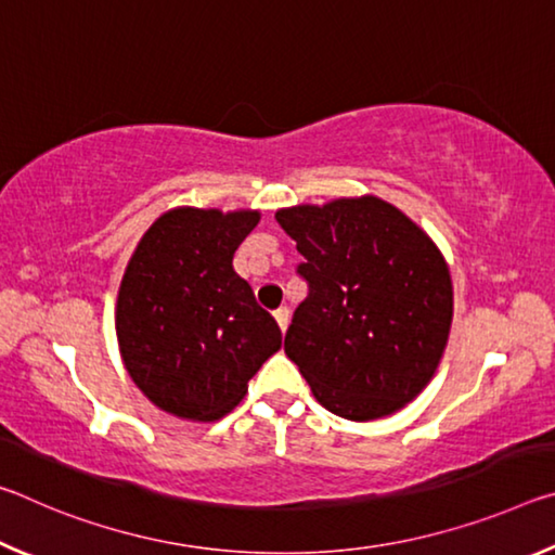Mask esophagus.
<instances>
[{
    "label": "esophagus",
    "mask_w": 555,
    "mask_h": 555,
    "mask_svg": "<svg viewBox=\"0 0 555 555\" xmlns=\"http://www.w3.org/2000/svg\"><path fill=\"white\" fill-rule=\"evenodd\" d=\"M274 318H276V323L281 327V333H286V327H288V308H279V311H274Z\"/></svg>",
    "instance_id": "obj_1"
}]
</instances>
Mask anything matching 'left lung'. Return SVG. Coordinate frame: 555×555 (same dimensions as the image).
Instances as JSON below:
<instances>
[{
  "label": "left lung",
  "instance_id": "left-lung-1",
  "mask_svg": "<svg viewBox=\"0 0 555 555\" xmlns=\"http://www.w3.org/2000/svg\"><path fill=\"white\" fill-rule=\"evenodd\" d=\"M276 220L311 288L288 325V360L335 416L362 424L401 411L434 379L453 325L443 251L377 195L291 205Z\"/></svg>",
  "mask_w": 555,
  "mask_h": 555
}]
</instances>
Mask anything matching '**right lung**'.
<instances>
[{
    "instance_id": "right-lung-1",
    "label": "right lung",
    "mask_w": 555,
    "mask_h": 555,
    "mask_svg": "<svg viewBox=\"0 0 555 555\" xmlns=\"http://www.w3.org/2000/svg\"><path fill=\"white\" fill-rule=\"evenodd\" d=\"M259 210L173 208L139 240L121 276V362L144 397L185 421H218L281 350V331L232 267Z\"/></svg>"
}]
</instances>
